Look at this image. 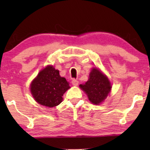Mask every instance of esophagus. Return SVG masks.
<instances>
[{"mask_svg":"<svg viewBox=\"0 0 150 150\" xmlns=\"http://www.w3.org/2000/svg\"><path fill=\"white\" fill-rule=\"evenodd\" d=\"M71 84H72L74 86H77L79 85V81L76 79H73L72 81H71Z\"/></svg>","mask_w":150,"mask_h":150,"instance_id":"obj_1","label":"esophagus"}]
</instances>
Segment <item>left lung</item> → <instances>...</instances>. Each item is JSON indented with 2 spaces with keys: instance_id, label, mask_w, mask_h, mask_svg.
I'll return each instance as SVG.
<instances>
[{
  "instance_id": "left-lung-1",
  "label": "left lung",
  "mask_w": 150,
  "mask_h": 150,
  "mask_svg": "<svg viewBox=\"0 0 150 150\" xmlns=\"http://www.w3.org/2000/svg\"><path fill=\"white\" fill-rule=\"evenodd\" d=\"M80 87L87 93L90 102L100 104L107 97L111 85L105 75L97 68H93L90 73L88 81L85 85H80Z\"/></svg>"
}]
</instances>
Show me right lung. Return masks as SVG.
<instances>
[{
  "label": "right lung",
  "instance_id": "right-lung-1",
  "mask_svg": "<svg viewBox=\"0 0 150 150\" xmlns=\"http://www.w3.org/2000/svg\"><path fill=\"white\" fill-rule=\"evenodd\" d=\"M69 88V83L60 76L59 70L52 66H47L32 82L30 91L39 104L54 107L62 102L63 93Z\"/></svg>",
  "mask_w": 150,
  "mask_h": 150
}]
</instances>
